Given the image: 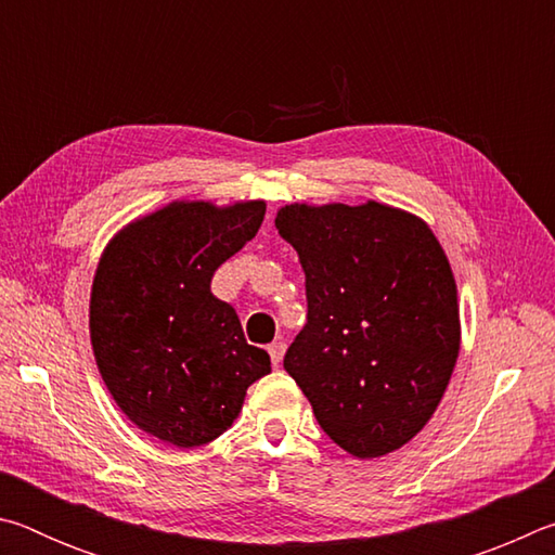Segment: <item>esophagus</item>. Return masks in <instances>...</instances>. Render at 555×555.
<instances>
[{
    "label": "esophagus",
    "instance_id": "esophagus-1",
    "mask_svg": "<svg viewBox=\"0 0 555 555\" xmlns=\"http://www.w3.org/2000/svg\"><path fill=\"white\" fill-rule=\"evenodd\" d=\"M284 352H286V345L281 340L269 345V357H271V362H274V367H279V362L284 360Z\"/></svg>",
    "mask_w": 555,
    "mask_h": 555
}]
</instances>
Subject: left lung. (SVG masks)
Listing matches in <instances>:
<instances>
[{
  "label": "left lung",
  "instance_id": "obj_1",
  "mask_svg": "<svg viewBox=\"0 0 555 555\" xmlns=\"http://www.w3.org/2000/svg\"><path fill=\"white\" fill-rule=\"evenodd\" d=\"M276 230L306 271L308 323L284 370L347 453H393L424 428L460 352L453 269L434 230L387 203H291Z\"/></svg>",
  "mask_w": 555,
  "mask_h": 555
}]
</instances>
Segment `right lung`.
<instances>
[{
    "instance_id": "right-lung-1",
    "label": "right lung",
    "mask_w": 555,
    "mask_h": 555,
    "mask_svg": "<svg viewBox=\"0 0 555 555\" xmlns=\"http://www.w3.org/2000/svg\"><path fill=\"white\" fill-rule=\"evenodd\" d=\"M264 201H173L107 242L90 291V343L121 413L164 443L205 446L271 372L212 274L264 220Z\"/></svg>"
}]
</instances>
